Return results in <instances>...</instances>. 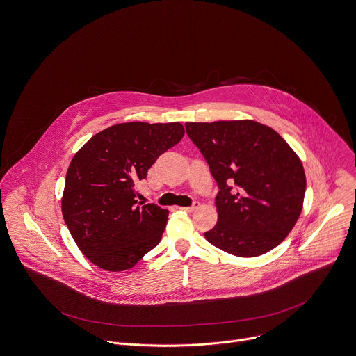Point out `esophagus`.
Segmentation results:
<instances>
[{
	"label": "esophagus",
	"mask_w": 356,
	"mask_h": 356,
	"mask_svg": "<svg viewBox=\"0 0 356 356\" xmlns=\"http://www.w3.org/2000/svg\"><path fill=\"white\" fill-rule=\"evenodd\" d=\"M200 205H201L200 202H196V201H195V202L192 204V207H185V208H181V209H182L184 212H188V213H191V212H193V211L198 209V208H200Z\"/></svg>",
	"instance_id": "esophagus-1"
}]
</instances>
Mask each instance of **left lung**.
Wrapping results in <instances>:
<instances>
[{
    "label": "left lung",
    "mask_w": 356,
    "mask_h": 356,
    "mask_svg": "<svg viewBox=\"0 0 356 356\" xmlns=\"http://www.w3.org/2000/svg\"><path fill=\"white\" fill-rule=\"evenodd\" d=\"M215 178L218 223L207 241L239 257L280 245L304 202L305 174L297 154L273 129L253 120L186 123Z\"/></svg>",
    "instance_id": "1"
}]
</instances>
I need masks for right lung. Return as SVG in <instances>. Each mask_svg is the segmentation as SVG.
<instances>
[{
	"label": "right lung",
	"instance_id": "right-lung-1",
	"mask_svg": "<svg viewBox=\"0 0 356 356\" xmlns=\"http://www.w3.org/2000/svg\"><path fill=\"white\" fill-rule=\"evenodd\" d=\"M184 133L181 123H122L97 133L74 154L62 213L77 248L93 264L129 270L160 243L168 211L138 202L136 184Z\"/></svg>",
	"mask_w": 356,
	"mask_h": 356
}]
</instances>
